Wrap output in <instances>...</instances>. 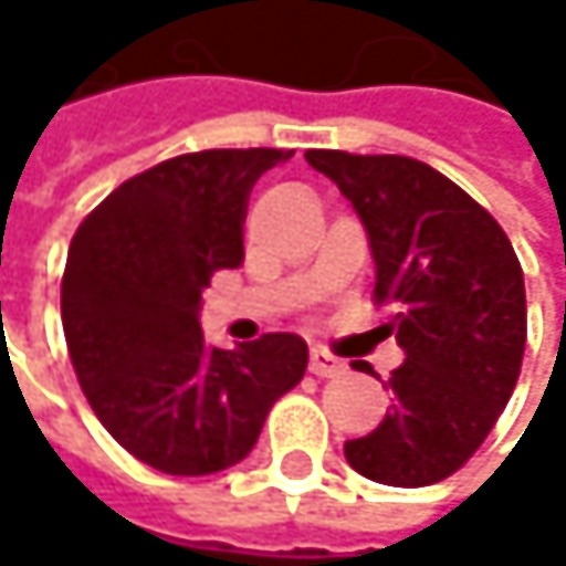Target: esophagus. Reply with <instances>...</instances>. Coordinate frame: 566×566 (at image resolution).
Listing matches in <instances>:
<instances>
[{
  "label": "esophagus",
  "mask_w": 566,
  "mask_h": 566,
  "mask_svg": "<svg viewBox=\"0 0 566 566\" xmlns=\"http://www.w3.org/2000/svg\"><path fill=\"white\" fill-rule=\"evenodd\" d=\"M308 369L315 377H339V374H346V363L339 356H333L329 349L315 346L312 356H308Z\"/></svg>",
  "instance_id": "1"
}]
</instances>
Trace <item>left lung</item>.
Here are the masks:
<instances>
[{
	"label": "left lung",
	"instance_id": "8db88e82",
	"mask_svg": "<svg viewBox=\"0 0 566 566\" xmlns=\"http://www.w3.org/2000/svg\"><path fill=\"white\" fill-rule=\"evenodd\" d=\"M305 163L359 213L377 261L374 305L390 308L380 333L407 356L390 374V415L346 441V462L384 485H434L479 451L520 380V258L492 213L428 163L336 148H312Z\"/></svg>",
	"mask_w": 566,
	"mask_h": 566
}]
</instances>
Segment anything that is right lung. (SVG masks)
<instances>
[{"instance_id": "1", "label": "right lung", "mask_w": 566, "mask_h": 566, "mask_svg": "<svg viewBox=\"0 0 566 566\" xmlns=\"http://www.w3.org/2000/svg\"><path fill=\"white\" fill-rule=\"evenodd\" d=\"M285 148H207L166 159L84 217L60 281L81 390L125 451L166 475H213L254 448L268 410L308 363L305 339L268 333L210 349L200 302L213 271L244 264L254 182Z\"/></svg>"}]
</instances>
